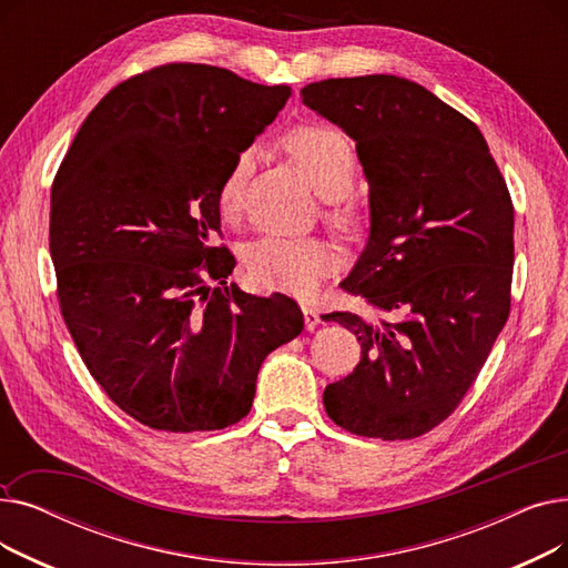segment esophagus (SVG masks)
<instances>
[{"label": "esophagus", "instance_id": "1", "mask_svg": "<svg viewBox=\"0 0 568 568\" xmlns=\"http://www.w3.org/2000/svg\"><path fill=\"white\" fill-rule=\"evenodd\" d=\"M302 311H304V320H306V329H308V332H313L315 326L320 324V313H317V308H313V306L304 304V306H302Z\"/></svg>", "mask_w": 568, "mask_h": 568}]
</instances>
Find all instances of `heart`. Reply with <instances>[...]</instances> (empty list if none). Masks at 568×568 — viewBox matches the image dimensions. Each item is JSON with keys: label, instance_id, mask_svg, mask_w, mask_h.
<instances>
[{"label": "heart", "instance_id": "heart-1", "mask_svg": "<svg viewBox=\"0 0 568 568\" xmlns=\"http://www.w3.org/2000/svg\"><path fill=\"white\" fill-rule=\"evenodd\" d=\"M285 154L300 168L311 186L324 200L347 195L356 179V156L352 144L334 129L300 126L281 140ZM255 154L251 149L239 152L230 163L219 186L221 214L232 219L244 202ZM334 221L343 230H354L356 219L347 209L334 212ZM338 266V253L332 242L317 236H264L246 248V268L251 281L262 290L311 296L326 276Z\"/></svg>", "mask_w": 568, "mask_h": 568}]
</instances>
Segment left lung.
Segmentation results:
<instances>
[{
	"label": "left lung",
	"instance_id": "left-lung-1",
	"mask_svg": "<svg viewBox=\"0 0 568 568\" xmlns=\"http://www.w3.org/2000/svg\"><path fill=\"white\" fill-rule=\"evenodd\" d=\"M302 99L356 142L368 182V242L341 287L400 313L324 315L362 343L324 409L354 435L419 437L458 407L509 317V189L481 131L412 80L332 78Z\"/></svg>",
	"mask_w": 568,
	"mask_h": 568
}]
</instances>
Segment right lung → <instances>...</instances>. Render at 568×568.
I'll use <instances>...</instances> for the list:
<instances>
[{
  "instance_id": "obj_1",
  "label": "right lung",
  "mask_w": 568,
  "mask_h": 568,
  "mask_svg": "<svg viewBox=\"0 0 568 568\" xmlns=\"http://www.w3.org/2000/svg\"><path fill=\"white\" fill-rule=\"evenodd\" d=\"M290 94L219 67H159L105 94L59 165V306L89 373L149 428L242 422L266 354L304 329L290 296L227 285L234 257L212 244L221 179Z\"/></svg>"
}]
</instances>
